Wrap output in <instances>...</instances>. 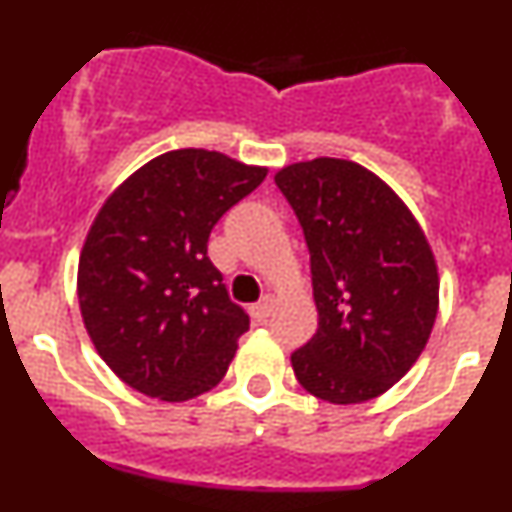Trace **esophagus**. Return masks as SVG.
<instances>
[{
  "mask_svg": "<svg viewBox=\"0 0 512 512\" xmlns=\"http://www.w3.org/2000/svg\"><path fill=\"white\" fill-rule=\"evenodd\" d=\"M272 309H275V297H272V294H265L260 302L252 304L250 314H252V319H257V322H265V319L272 314Z\"/></svg>",
  "mask_w": 512,
  "mask_h": 512,
  "instance_id": "1",
  "label": "esophagus"
}]
</instances>
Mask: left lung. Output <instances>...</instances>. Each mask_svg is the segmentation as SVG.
Segmentation results:
<instances>
[{
    "mask_svg": "<svg viewBox=\"0 0 512 512\" xmlns=\"http://www.w3.org/2000/svg\"><path fill=\"white\" fill-rule=\"evenodd\" d=\"M312 265L317 334L292 354L299 384L329 404L389 391L421 356L438 312L426 235L399 195L342 158L292 163L275 175Z\"/></svg>",
    "mask_w": 512,
    "mask_h": 512,
    "instance_id": "1",
    "label": "left lung"
}]
</instances>
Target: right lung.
<instances>
[{"label":"right lung","instance_id":"right-lung-1","mask_svg":"<svg viewBox=\"0 0 512 512\" xmlns=\"http://www.w3.org/2000/svg\"><path fill=\"white\" fill-rule=\"evenodd\" d=\"M267 168L180 148L123 180L86 235L79 307L98 356L131 389L188 401L220 384L250 317L208 257L215 223Z\"/></svg>","mask_w":512,"mask_h":512}]
</instances>
